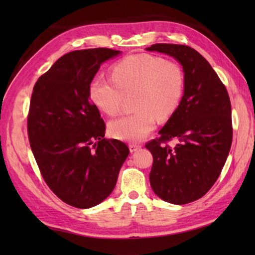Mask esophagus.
<instances>
[{
  "label": "esophagus",
  "mask_w": 255,
  "mask_h": 255,
  "mask_svg": "<svg viewBox=\"0 0 255 255\" xmlns=\"http://www.w3.org/2000/svg\"><path fill=\"white\" fill-rule=\"evenodd\" d=\"M140 148H141V145H140V144H136V143L129 144V150H130V152H134V151L139 150Z\"/></svg>",
  "instance_id": "1"
}]
</instances>
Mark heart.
<instances>
[{
    "label": "heart",
    "mask_w": 255,
    "mask_h": 255,
    "mask_svg": "<svg viewBox=\"0 0 255 255\" xmlns=\"http://www.w3.org/2000/svg\"><path fill=\"white\" fill-rule=\"evenodd\" d=\"M184 91V75L175 62L139 53L124 58L112 69V79H92L89 93L94 105L107 115L121 112L125 96H133L138 112L110 123V133L123 141H141L155 128L156 116L170 117Z\"/></svg>",
    "instance_id": "obj_1"
}]
</instances>
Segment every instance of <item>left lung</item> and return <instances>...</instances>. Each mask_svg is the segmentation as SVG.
Listing matches in <instances>:
<instances>
[{
  "label": "left lung",
  "mask_w": 255,
  "mask_h": 255,
  "mask_svg": "<svg viewBox=\"0 0 255 255\" xmlns=\"http://www.w3.org/2000/svg\"><path fill=\"white\" fill-rule=\"evenodd\" d=\"M169 55L184 71V95L160 137L145 148L153 156L149 174L153 192L167 203L184 205L207 193L219 177L232 142L231 103L209 62L193 48L155 44L145 48ZM176 138L174 148L166 144Z\"/></svg>",
  "instance_id": "8db88e82"
}]
</instances>
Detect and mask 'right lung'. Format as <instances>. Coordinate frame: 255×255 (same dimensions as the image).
Returning a JSON list of instances; mask_svg holds the SVG:
<instances>
[{"label": "right lung", "mask_w": 255, "mask_h": 255, "mask_svg": "<svg viewBox=\"0 0 255 255\" xmlns=\"http://www.w3.org/2000/svg\"><path fill=\"white\" fill-rule=\"evenodd\" d=\"M121 51L75 50L59 58L37 80L27 131L42 177L62 202L91 208L110 196L129 149L105 139V123L89 88L101 64Z\"/></svg>", "instance_id": "right-lung-1"}]
</instances>
